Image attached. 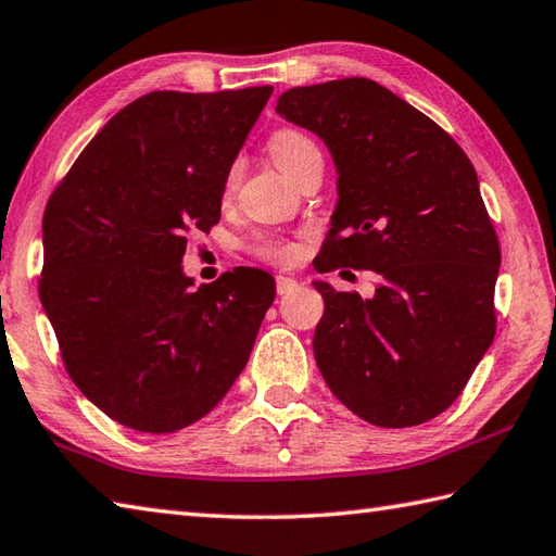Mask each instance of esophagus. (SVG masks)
Returning <instances> with one entry per match:
<instances>
[{
	"label": "esophagus",
	"mask_w": 556,
	"mask_h": 556,
	"mask_svg": "<svg viewBox=\"0 0 556 556\" xmlns=\"http://www.w3.org/2000/svg\"><path fill=\"white\" fill-rule=\"evenodd\" d=\"M296 289H299V281L293 277H285V275L277 277V293H279V296H285V293H291Z\"/></svg>",
	"instance_id": "esophagus-1"
}]
</instances>
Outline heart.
Masks as SVG:
<instances>
[{
    "mask_svg": "<svg viewBox=\"0 0 556 556\" xmlns=\"http://www.w3.org/2000/svg\"><path fill=\"white\" fill-rule=\"evenodd\" d=\"M267 147H269L271 159H275L277 166L285 170L289 178L296 173L303 159L318 151V147L313 144V139L299 132V129H277V132L269 137ZM236 176H238V166L228 170L226 188H233ZM255 253L263 260H269V263L285 265V263H291L293 255H296V245L291 241H285V238H263V241H257Z\"/></svg>",
    "mask_w": 556,
    "mask_h": 556,
    "instance_id": "1",
    "label": "heart"
}]
</instances>
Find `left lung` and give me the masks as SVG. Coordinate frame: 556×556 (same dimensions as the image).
I'll list each match as a JSON object with an SVG mask.
<instances>
[{
	"mask_svg": "<svg viewBox=\"0 0 556 556\" xmlns=\"http://www.w3.org/2000/svg\"><path fill=\"white\" fill-rule=\"evenodd\" d=\"M277 113L330 149L332 228L315 269H374L371 299L315 281L313 352L356 417L405 429L439 417L494 342L502 248L465 151L431 117L364 76L299 86Z\"/></svg>",
	"mask_w": 556,
	"mask_h": 556,
	"instance_id": "1",
	"label": "left lung"
}]
</instances>
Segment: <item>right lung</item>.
I'll return each instance as SVG.
<instances>
[{"label": "right lung", "mask_w": 556, "mask_h": 556, "mask_svg": "<svg viewBox=\"0 0 556 556\" xmlns=\"http://www.w3.org/2000/svg\"><path fill=\"white\" fill-rule=\"evenodd\" d=\"M271 86L151 91L108 119L50 194L40 303L64 368L123 427L173 433L219 405L275 279L236 267L194 289L190 233L222 219L228 170Z\"/></svg>", "instance_id": "1"}]
</instances>
